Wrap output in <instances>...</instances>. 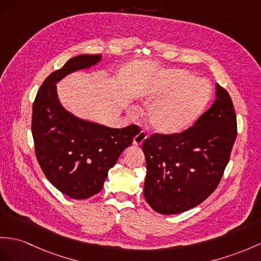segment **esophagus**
Wrapping results in <instances>:
<instances>
[{"mask_svg":"<svg viewBox=\"0 0 261 261\" xmlns=\"http://www.w3.org/2000/svg\"><path fill=\"white\" fill-rule=\"evenodd\" d=\"M147 138V135H146L145 132H141L138 133V134L134 137V139H133V144L138 146V145H142L144 143L145 139Z\"/></svg>","mask_w":261,"mask_h":261,"instance_id":"1","label":"esophagus"}]
</instances>
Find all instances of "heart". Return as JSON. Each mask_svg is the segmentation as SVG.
Here are the masks:
<instances>
[{
    "mask_svg": "<svg viewBox=\"0 0 261 261\" xmlns=\"http://www.w3.org/2000/svg\"><path fill=\"white\" fill-rule=\"evenodd\" d=\"M212 85L205 79H195L185 69H169L158 74L139 93L142 103L149 107L148 125L161 135H177L189 129L206 111L212 98ZM132 116H136L134 110Z\"/></svg>",
    "mask_w": 261,
    "mask_h": 261,
    "instance_id": "obj_1",
    "label": "heart"
}]
</instances>
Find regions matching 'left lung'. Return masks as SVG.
<instances>
[{
  "label": "left lung",
  "mask_w": 261,
  "mask_h": 261,
  "mask_svg": "<svg viewBox=\"0 0 261 261\" xmlns=\"http://www.w3.org/2000/svg\"><path fill=\"white\" fill-rule=\"evenodd\" d=\"M237 137L229 94L216 85V99L194 126L177 135L145 139L144 196L155 212L179 214L204 201L217 188Z\"/></svg>",
  "instance_id": "8db88e82"
}]
</instances>
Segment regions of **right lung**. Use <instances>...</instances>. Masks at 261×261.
<instances>
[{
    "mask_svg": "<svg viewBox=\"0 0 261 261\" xmlns=\"http://www.w3.org/2000/svg\"><path fill=\"white\" fill-rule=\"evenodd\" d=\"M100 60L99 54L72 57L43 82L33 104L32 135L37 161L50 184L74 199L100 192L109 170L141 132L136 125L111 128L82 119L61 104L57 83Z\"/></svg>",
    "mask_w": 261,
    "mask_h": 261,
    "instance_id": "obj_1",
    "label": "right lung"
}]
</instances>
